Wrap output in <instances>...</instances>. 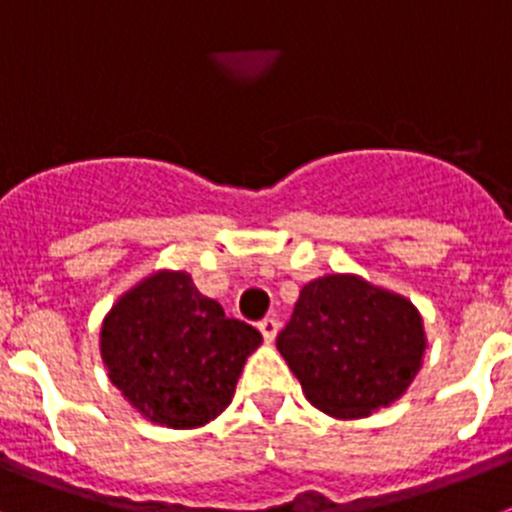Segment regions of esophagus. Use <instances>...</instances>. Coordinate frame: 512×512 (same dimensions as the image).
Instances as JSON below:
<instances>
[{"instance_id":"obj_1","label":"esophagus","mask_w":512,"mask_h":512,"mask_svg":"<svg viewBox=\"0 0 512 512\" xmlns=\"http://www.w3.org/2000/svg\"><path fill=\"white\" fill-rule=\"evenodd\" d=\"M259 330H261V336H264V341L271 343L279 333V320L277 318H264L259 323Z\"/></svg>"}]
</instances>
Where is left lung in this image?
I'll list each match as a JSON object with an SVG mask.
<instances>
[{
    "instance_id": "left-lung-1",
    "label": "left lung",
    "mask_w": 512,
    "mask_h": 512,
    "mask_svg": "<svg viewBox=\"0 0 512 512\" xmlns=\"http://www.w3.org/2000/svg\"><path fill=\"white\" fill-rule=\"evenodd\" d=\"M307 400L333 418H366L408 392L425 354L420 312L356 274L305 284L277 336Z\"/></svg>"
}]
</instances>
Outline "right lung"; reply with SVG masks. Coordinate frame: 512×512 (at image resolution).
I'll list each match as a JSON object with an SVG mask.
<instances>
[{"label":"right lung","mask_w":512,"mask_h":512,"mask_svg":"<svg viewBox=\"0 0 512 512\" xmlns=\"http://www.w3.org/2000/svg\"><path fill=\"white\" fill-rule=\"evenodd\" d=\"M261 333L225 318L187 271H156L112 305L99 351L122 397L143 418L200 428L223 413Z\"/></svg>","instance_id":"add662e5"}]
</instances>
